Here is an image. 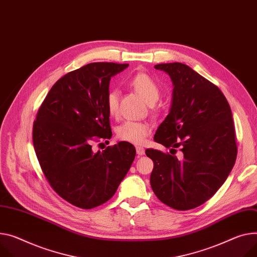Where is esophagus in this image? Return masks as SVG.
I'll return each instance as SVG.
<instances>
[{
    "instance_id": "esophagus-1",
    "label": "esophagus",
    "mask_w": 257,
    "mask_h": 257,
    "mask_svg": "<svg viewBox=\"0 0 257 257\" xmlns=\"http://www.w3.org/2000/svg\"><path fill=\"white\" fill-rule=\"evenodd\" d=\"M136 151H137V154L139 156H142L145 154V149L143 147H137Z\"/></svg>"
}]
</instances>
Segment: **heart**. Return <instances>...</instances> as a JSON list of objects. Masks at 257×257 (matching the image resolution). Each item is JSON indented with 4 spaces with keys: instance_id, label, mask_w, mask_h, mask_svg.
<instances>
[{
    "instance_id": "b5f03b06",
    "label": "heart",
    "mask_w": 257,
    "mask_h": 257,
    "mask_svg": "<svg viewBox=\"0 0 257 257\" xmlns=\"http://www.w3.org/2000/svg\"><path fill=\"white\" fill-rule=\"evenodd\" d=\"M128 85L144 100L153 105L159 100L161 88L154 79L145 72H139L132 76L128 80ZM106 109L110 116L115 117L119 113V91L111 89L106 95ZM152 125L147 121L126 120L122 122L116 130L117 138L121 141L140 145L143 144L146 138L151 134Z\"/></svg>"
}]
</instances>
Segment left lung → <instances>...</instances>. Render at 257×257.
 Returning a JSON list of instances; mask_svg holds the SVG:
<instances>
[{
    "label": "left lung",
    "instance_id": "8db88e82",
    "mask_svg": "<svg viewBox=\"0 0 257 257\" xmlns=\"http://www.w3.org/2000/svg\"><path fill=\"white\" fill-rule=\"evenodd\" d=\"M174 84L169 115L157 128L154 141L182 159L149 148L153 192L167 206L185 211L207 202L228 177L238 147L229 104L222 91L181 63L155 65Z\"/></svg>",
    "mask_w": 257,
    "mask_h": 257
}]
</instances>
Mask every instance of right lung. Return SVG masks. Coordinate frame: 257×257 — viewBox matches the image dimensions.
Wrapping results in <instances>:
<instances>
[{
  "label": "right lung",
  "mask_w": 257,
  "mask_h": 257,
  "mask_svg": "<svg viewBox=\"0 0 257 257\" xmlns=\"http://www.w3.org/2000/svg\"><path fill=\"white\" fill-rule=\"evenodd\" d=\"M128 64L91 63L54 83L38 110L33 143L52 189L81 209L103 205L116 192L136 156L127 142L92 151L100 139H111L106 95L111 77ZM102 144V143H101Z\"/></svg>",
  "instance_id": "1"
}]
</instances>
